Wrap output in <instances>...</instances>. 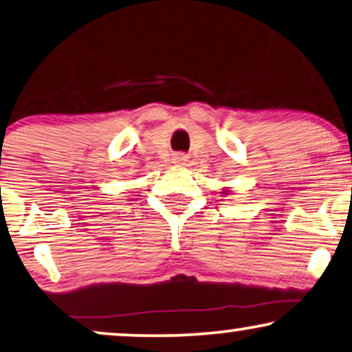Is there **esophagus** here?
Returning a JSON list of instances; mask_svg holds the SVG:
<instances>
[{
	"label": "esophagus",
	"mask_w": 352,
	"mask_h": 352,
	"mask_svg": "<svg viewBox=\"0 0 352 352\" xmlns=\"http://www.w3.org/2000/svg\"><path fill=\"white\" fill-rule=\"evenodd\" d=\"M186 162H187V157H186V155H182V153H176V155H173V163H175V165H177V166H182V165H186Z\"/></svg>",
	"instance_id": "esophagus-1"
}]
</instances>
